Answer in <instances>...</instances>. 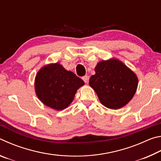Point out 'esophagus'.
<instances>
[{
	"mask_svg": "<svg viewBox=\"0 0 161 161\" xmlns=\"http://www.w3.org/2000/svg\"><path fill=\"white\" fill-rule=\"evenodd\" d=\"M82 80H84V81L85 83H87L89 81V77H88V76H86V75H85V76H84V77H82Z\"/></svg>",
	"mask_w": 161,
	"mask_h": 161,
	"instance_id": "obj_1",
	"label": "esophagus"
}]
</instances>
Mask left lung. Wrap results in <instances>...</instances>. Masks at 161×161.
<instances>
[{"label": "left lung", "mask_w": 161, "mask_h": 161, "mask_svg": "<svg viewBox=\"0 0 161 161\" xmlns=\"http://www.w3.org/2000/svg\"><path fill=\"white\" fill-rule=\"evenodd\" d=\"M89 85L100 102L108 108L118 109L129 103L138 86L137 76L123 62L116 59L99 62Z\"/></svg>", "instance_id": "8db88e82"}]
</instances>
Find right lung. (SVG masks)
I'll return each mask as SVG.
<instances>
[{
  "label": "right lung",
  "mask_w": 161,
  "mask_h": 161,
  "mask_svg": "<svg viewBox=\"0 0 161 161\" xmlns=\"http://www.w3.org/2000/svg\"><path fill=\"white\" fill-rule=\"evenodd\" d=\"M84 81L59 63L42 67L37 73L35 89L37 97L47 107L60 111L74 99L77 90Z\"/></svg>",
  "instance_id": "1"
}]
</instances>
